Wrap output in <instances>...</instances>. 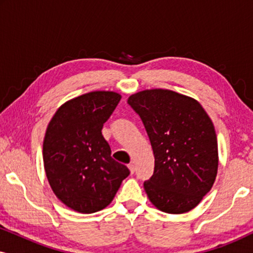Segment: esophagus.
<instances>
[{
  "mask_svg": "<svg viewBox=\"0 0 253 253\" xmlns=\"http://www.w3.org/2000/svg\"><path fill=\"white\" fill-rule=\"evenodd\" d=\"M127 167H129L131 174H133L134 170H136V167H134V165L132 164V162H131V164H129V166H127Z\"/></svg>",
  "mask_w": 253,
  "mask_h": 253,
  "instance_id": "34e87169",
  "label": "esophagus"
}]
</instances>
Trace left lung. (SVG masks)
Returning a JSON list of instances; mask_svg holds the SVG:
<instances>
[{
    "label": "left lung",
    "instance_id": "obj_1",
    "mask_svg": "<svg viewBox=\"0 0 253 253\" xmlns=\"http://www.w3.org/2000/svg\"><path fill=\"white\" fill-rule=\"evenodd\" d=\"M127 103L143 121L154 154V172L144 182L148 199L166 213L195 209L212 188L219 165L210 116L195 99L170 89H145Z\"/></svg>",
    "mask_w": 253,
    "mask_h": 253
}]
</instances>
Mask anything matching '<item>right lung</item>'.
Here are the masks:
<instances>
[{
    "mask_svg": "<svg viewBox=\"0 0 253 253\" xmlns=\"http://www.w3.org/2000/svg\"><path fill=\"white\" fill-rule=\"evenodd\" d=\"M121 95L95 91L62 105L48 124L43 166L50 188L64 205L79 213H94L112 203L130 174L112 158L102 126Z\"/></svg>",
    "mask_w": 253,
    "mask_h": 253,
    "instance_id": "right-lung-1",
    "label": "right lung"
}]
</instances>
